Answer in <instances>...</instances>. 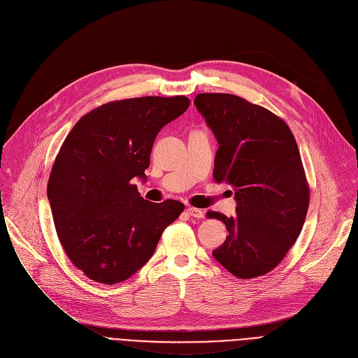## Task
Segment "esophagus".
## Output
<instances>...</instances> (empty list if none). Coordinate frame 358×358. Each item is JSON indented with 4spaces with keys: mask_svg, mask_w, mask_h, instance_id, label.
Segmentation results:
<instances>
[{
    "mask_svg": "<svg viewBox=\"0 0 358 358\" xmlns=\"http://www.w3.org/2000/svg\"><path fill=\"white\" fill-rule=\"evenodd\" d=\"M187 213H189L192 217H196V219H203L204 217V212L200 210V209H196V208H187Z\"/></svg>",
    "mask_w": 358,
    "mask_h": 358,
    "instance_id": "esophagus-1",
    "label": "esophagus"
}]
</instances>
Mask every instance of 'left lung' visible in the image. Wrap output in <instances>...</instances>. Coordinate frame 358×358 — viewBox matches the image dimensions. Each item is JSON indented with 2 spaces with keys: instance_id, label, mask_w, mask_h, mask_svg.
<instances>
[{
  "instance_id": "obj_1",
  "label": "left lung",
  "mask_w": 358,
  "mask_h": 358,
  "mask_svg": "<svg viewBox=\"0 0 358 358\" xmlns=\"http://www.w3.org/2000/svg\"><path fill=\"white\" fill-rule=\"evenodd\" d=\"M194 104L219 145L213 177L231 185L236 200L232 217L208 213L229 234L213 257L236 277L266 274L292 248L308 213L309 187L294 136L271 111L232 94H197Z\"/></svg>"
}]
</instances>
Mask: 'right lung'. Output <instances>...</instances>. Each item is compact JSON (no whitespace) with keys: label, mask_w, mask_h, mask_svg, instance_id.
Returning a JSON list of instances; mask_svg holds the SVG:
<instances>
[{"label":"right lung","mask_w":358,"mask_h":358,"mask_svg":"<svg viewBox=\"0 0 358 358\" xmlns=\"http://www.w3.org/2000/svg\"><path fill=\"white\" fill-rule=\"evenodd\" d=\"M189 106L182 96L113 101L87 113L62 143L48 199L66 255L88 278L116 285L134 275L184 210L177 200H143L134 180L146 181L157 135Z\"/></svg>","instance_id":"obj_1"}]
</instances>
